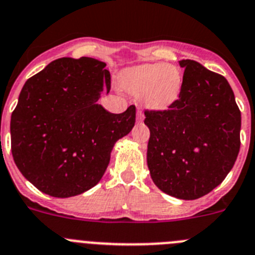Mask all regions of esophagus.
I'll return each instance as SVG.
<instances>
[{
    "label": "esophagus",
    "instance_id": "1",
    "mask_svg": "<svg viewBox=\"0 0 255 255\" xmlns=\"http://www.w3.org/2000/svg\"><path fill=\"white\" fill-rule=\"evenodd\" d=\"M136 119L139 121H141L144 119V114H143V111H141V110H140V109H137V111H136Z\"/></svg>",
    "mask_w": 255,
    "mask_h": 255
}]
</instances>
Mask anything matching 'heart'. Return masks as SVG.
Here are the masks:
<instances>
[{
	"mask_svg": "<svg viewBox=\"0 0 255 255\" xmlns=\"http://www.w3.org/2000/svg\"><path fill=\"white\" fill-rule=\"evenodd\" d=\"M121 85L145 107L163 110L176 102L183 87V74L173 64L155 63L126 69L121 74Z\"/></svg>",
	"mask_w": 255,
	"mask_h": 255,
	"instance_id": "1",
	"label": "heart"
}]
</instances>
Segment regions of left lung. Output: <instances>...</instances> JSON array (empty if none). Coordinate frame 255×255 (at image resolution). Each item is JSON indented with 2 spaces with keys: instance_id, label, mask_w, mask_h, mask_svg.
Here are the masks:
<instances>
[{
  "instance_id": "8db88e82",
  "label": "left lung",
  "mask_w": 255,
  "mask_h": 255,
  "mask_svg": "<svg viewBox=\"0 0 255 255\" xmlns=\"http://www.w3.org/2000/svg\"><path fill=\"white\" fill-rule=\"evenodd\" d=\"M183 87L167 110H145L150 130L148 168L155 186L196 200L225 179L240 149L242 115L224 76L195 60H181Z\"/></svg>"
}]
</instances>
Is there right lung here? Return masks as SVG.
Here are the masks:
<instances>
[{"mask_svg":"<svg viewBox=\"0 0 255 255\" xmlns=\"http://www.w3.org/2000/svg\"><path fill=\"white\" fill-rule=\"evenodd\" d=\"M106 63L60 58L25 82L11 115V151L22 176L53 197L99 183L119 139L135 124L134 105L111 114L97 104L111 87Z\"/></svg>","mask_w":255,"mask_h":255,"instance_id":"1","label":"right lung"}]
</instances>
